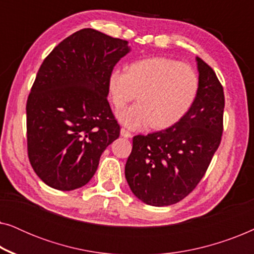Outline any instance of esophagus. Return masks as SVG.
Here are the masks:
<instances>
[{"mask_svg": "<svg viewBox=\"0 0 254 254\" xmlns=\"http://www.w3.org/2000/svg\"><path fill=\"white\" fill-rule=\"evenodd\" d=\"M120 134H121V136H124V137H126V138L131 137V133H130L129 130H127L126 128H121Z\"/></svg>", "mask_w": 254, "mask_h": 254, "instance_id": "esophagus-1", "label": "esophagus"}]
</instances>
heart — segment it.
<instances>
[{"mask_svg":"<svg viewBox=\"0 0 254 254\" xmlns=\"http://www.w3.org/2000/svg\"><path fill=\"white\" fill-rule=\"evenodd\" d=\"M199 89L194 69L169 58H149L135 61L127 71L114 69L107 90L114 109L120 110L138 93V103L118 113L125 126L141 128L151 124L165 129L189 112Z\"/></svg>","mask_w":254,"mask_h":254,"instance_id":"1","label":"heart"}]
</instances>
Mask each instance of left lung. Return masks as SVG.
Wrapping results in <instances>:
<instances>
[{
    "label": "left lung",
    "mask_w": 254,
    "mask_h": 254,
    "mask_svg": "<svg viewBox=\"0 0 254 254\" xmlns=\"http://www.w3.org/2000/svg\"><path fill=\"white\" fill-rule=\"evenodd\" d=\"M199 89L182 120L168 129L133 137L125 176L144 203H177L195 189L221 143L224 92L216 74L200 58Z\"/></svg>",
    "instance_id": "obj_1"
}]
</instances>
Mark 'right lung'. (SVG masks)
I'll return each instance as SVG.
<instances>
[{
	"instance_id": "obj_1",
	"label": "right lung",
	"mask_w": 254,
	"mask_h": 254,
	"mask_svg": "<svg viewBox=\"0 0 254 254\" xmlns=\"http://www.w3.org/2000/svg\"><path fill=\"white\" fill-rule=\"evenodd\" d=\"M129 51L126 40L83 29L41 64L26 103L27 155L52 189L72 190L88 184L103 151L119 137L107 82Z\"/></svg>"
}]
</instances>
